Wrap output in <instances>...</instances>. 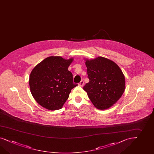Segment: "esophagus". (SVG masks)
<instances>
[{
	"mask_svg": "<svg viewBox=\"0 0 154 154\" xmlns=\"http://www.w3.org/2000/svg\"><path fill=\"white\" fill-rule=\"evenodd\" d=\"M79 85L80 86H83V85H84V82H83V80H81V82L79 83Z\"/></svg>",
	"mask_w": 154,
	"mask_h": 154,
	"instance_id": "1",
	"label": "esophagus"
}]
</instances>
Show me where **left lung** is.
<instances>
[{"mask_svg":"<svg viewBox=\"0 0 154 154\" xmlns=\"http://www.w3.org/2000/svg\"><path fill=\"white\" fill-rule=\"evenodd\" d=\"M88 78L83 87L96 108L104 110L116 104L125 90V78L116 63L99 57L86 60Z\"/></svg>","mask_w":154,"mask_h":154,"instance_id":"8db88e82","label":"left lung"}]
</instances>
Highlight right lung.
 <instances>
[{
    "mask_svg": "<svg viewBox=\"0 0 154 154\" xmlns=\"http://www.w3.org/2000/svg\"><path fill=\"white\" fill-rule=\"evenodd\" d=\"M73 59L51 56L38 63L29 75L30 91L42 107L50 110L62 108L71 90L77 86L68 68Z\"/></svg>",
    "mask_w": 154,
    "mask_h": 154,
    "instance_id": "add662e5",
    "label": "right lung"
}]
</instances>
